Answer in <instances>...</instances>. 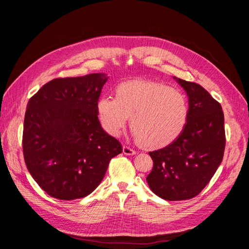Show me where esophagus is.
<instances>
[{"mask_svg": "<svg viewBox=\"0 0 249 249\" xmlns=\"http://www.w3.org/2000/svg\"><path fill=\"white\" fill-rule=\"evenodd\" d=\"M123 153H124V155H126V156H134V155H136V152H135L134 149L130 148L129 146H124V147H123Z\"/></svg>", "mask_w": 249, "mask_h": 249, "instance_id": "1", "label": "esophagus"}]
</instances>
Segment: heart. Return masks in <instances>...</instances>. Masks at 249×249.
<instances>
[{"instance_id": "heart-1", "label": "heart", "mask_w": 249, "mask_h": 249, "mask_svg": "<svg viewBox=\"0 0 249 249\" xmlns=\"http://www.w3.org/2000/svg\"><path fill=\"white\" fill-rule=\"evenodd\" d=\"M96 108L102 126L113 137L119 136L130 117L139 144L148 149L162 148L176 140L188 116L186 97L179 90L145 79L120 83L116 99L102 96Z\"/></svg>"}]
</instances>
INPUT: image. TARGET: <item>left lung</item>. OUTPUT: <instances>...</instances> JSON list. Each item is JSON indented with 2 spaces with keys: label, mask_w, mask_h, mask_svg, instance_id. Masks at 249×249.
I'll use <instances>...</instances> for the list:
<instances>
[{
  "label": "left lung",
  "mask_w": 249,
  "mask_h": 249,
  "mask_svg": "<svg viewBox=\"0 0 249 249\" xmlns=\"http://www.w3.org/2000/svg\"><path fill=\"white\" fill-rule=\"evenodd\" d=\"M175 80L189 102L187 123L169 145L149 152L154 167L146 177L156 195L165 200L196 196L221 164L224 147V115L221 105L193 82Z\"/></svg>",
  "instance_id": "8db88e82"
}]
</instances>
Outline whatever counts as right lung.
Instances as JSON below:
<instances>
[{
	"mask_svg": "<svg viewBox=\"0 0 249 249\" xmlns=\"http://www.w3.org/2000/svg\"><path fill=\"white\" fill-rule=\"evenodd\" d=\"M105 73L58 78L27 105L22 150L27 168L43 191L62 200L85 197L100 185L122 144L103 130L97 102Z\"/></svg>",
	"mask_w": 249,
	"mask_h": 249,
	"instance_id": "add662e5",
	"label": "right lung"
}]
</instances>
